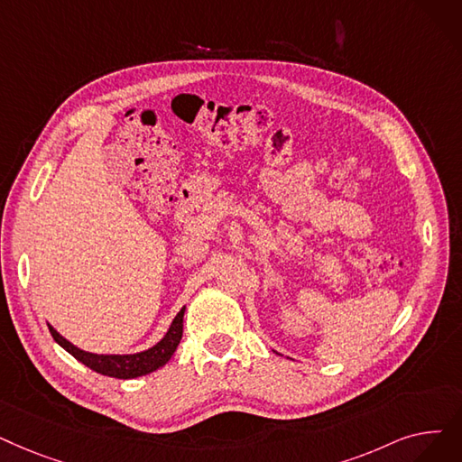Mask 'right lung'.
Segmentation results:
<instances>
[{"label": "right lung", "instance_id": "obj_1", "mask_svg": "<svg viewBox=\"0 0 462 462\" xmlns=\"http://www.w3.org/2000/svg\"><path fill=\"white\" fill-rule=\"evenodd\" d=\"M183 315H185V308L175 315L173 323L170 325L166 336L160 339L156 346H152L151 349H145L142 353H134V355L88 353V351L75 347L71 342H68L64 336H60L51 325H49V330L58 346H62L69 355H73L79 360V363H83L90 370L102 374V375H107V377L134 379V377L147 375V374L158 370L171 358V355L175 353L179 342H181V337H183Z\"/></svg>", "mask_w": 462, "mask_h": 462}]
</instances>
